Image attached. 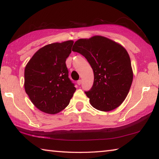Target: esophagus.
Returning a JSON list of instances; mask_svg holds the SVG:
<instances>
[{"label":"esophagus","instance_id":"34e87169","mask_svg":"<svg viewBox=\"0 0 159 159\" xmlns=\"http://www.w3.org/2000/svg\"><path fill=\"white\" fill-rule=\"evenodd\" d=\"M77 83H78V85H80L82 83V80H78V81H77Z\"/></svg>","mask_w":159,"mask_h":159}]
</instances>
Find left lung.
<instances>
[{
  "mask_svg": "<svg viewBox=\"0 0 159 159\" xmlns=\"http://www.w3.org/2000/svg\"><path fill=\"white\" fill-rule=\"evenodd\" d=\"M72 51L84 56L93 70V87L85 92L91 105L102 111L119 107L127 97L133 79L127 50L108 38L95 36L78 40Z\"/></svg>",
  "mask_w": 159,
  "mask_h": 159,
  "instance_id": "left-lung-1",
  "label": "left lung"
}]
</instances>
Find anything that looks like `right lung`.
Wrapping results in <instances>:
<instances>
[{
  "instance_id": "add662e5",
  "label": "right lung",
  "mask_w": 159,
  "mask_h": 159,
  "mask_svg": "<svg viewBox=\"0 0 159 159\" xmlns=\"http://www.w3.org/2000/svg\"><path fill=\"white\" fill-rule=\"evenodd\" d=\"M73 44V41H67L45 45L26 65L25 89L40 111L49 114L62 111L76 90L66 65Z\"/></svg>"
}]
</instances>
